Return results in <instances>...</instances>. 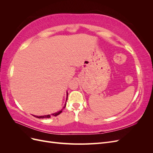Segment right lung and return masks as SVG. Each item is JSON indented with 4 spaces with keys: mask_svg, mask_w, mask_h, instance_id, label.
Wrapping results in <instances>:
<instances>
[{
    "mask_svg": "<svg viewBox=\"0 0 153 153\" xmlns=\"http://www.w3.org/2000/svg\"><path fill=\"white\" fill-rule=\"evenodd\" d=\"M68 93H67V98H66V101H67V100H68ZM66 103H65V105H64V106L63 107V108H64L66 107ZM62 112V110H61L60 111H59V112H56V113H54V114H52V115H53V116H57V115H59L60 114H61V112ZM34 117H38V118H39V119H41V118H42V119H43V118H50V117H51V115H43V116H36V115H34Z\"/></svg>",
    "mask_w": 153,
    "mask_h": 153,
    "instance_id": "right-lung-1",
    "label": "right lung"
}]
</instances>
